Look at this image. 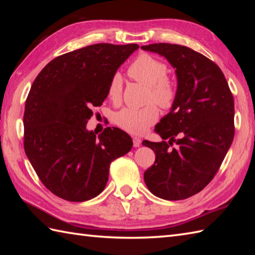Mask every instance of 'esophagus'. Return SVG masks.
<instances>
[{
  "label": "esophagus",
  "mask_w": 255,
  "mask_h": 255,
  "mask_svg": "<svg viewBox=\"0 0 255 255\" xmlns=\"http://www.w3.org/2000/svg\"><path fill=\"white\" fill-rule=\"evenodd\" d=\"M132 143H133V147H134V148H138V147H140V145H141V140H140V139L137 138V137H134V138L132 139Z\"/></svg>",
  "instance_id": "esophagus-1"
}]
</instances>
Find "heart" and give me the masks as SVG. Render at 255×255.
I'll return each instance as SVG.
<instances>
[{"instance_id": "heart-1", "label": "heart", "mask_w": 255, "mask_h": 255, "mask_svg": "<svg viewBox=\"0 0 255 255\" xmlns=\"http://www.w3.org/2000/svg\"><path fill=\"white\" fill-rule=\"evenodd\" d=\"M128 75L132 80L149 88L148 101L154 102L162 108H171L176 99V89L166 77V64L149 53H141L128 68ZM123 80L119 73L114 74L107 86V96L112 102L122 99ZM159 117V111L153 104L143 108H123L116 113L115 123L125 131L140 134L147 131Z\"/></svg>"}]
</instances>
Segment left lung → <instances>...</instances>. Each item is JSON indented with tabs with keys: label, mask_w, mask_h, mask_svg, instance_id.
Here are the masks:
<instances>
[{
	"label": "left lung",
	"mask_w": 255,
	"mask_h": 255,
	"mask_svg": "<svg viewBox=\"0 0 255 255\" xmlns=\"http://www.w3.org/2000/svg\"><path fill=\"white\" fill-rule=\"evenodd\" d=\"M141 49L164 57L177 79L174 104L154 129L169 141L142 142L155 154L144 183L160 198L185 199L213 180L228 152L235 136L234 96L220 68L202 53L161 42ZM174 141L178 147L171 149Z\"/></svg>",
	"instance_id": "left-lung-1"
}]
</instances>
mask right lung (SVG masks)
Masks as SVG:
<instances>
[{"label": "right lung", "mask_w": 255, "mask_h": 255, "mask_svg": "<svg viewBox=\"0 0 255 255\" xmlns=\"http://www.w3.org/2000/svg\"><path fill=\"white\" fill-rule=\"evenodd\" d=\"M136 44H96L64 53L41 70L27 96L24 149L42 184L69 202L103 192L112 162L132 148L128 133L107 127L86 129L92 108L107 97L112 77Z\"/></svg>", "instance_id": "1"}]
</instances>
